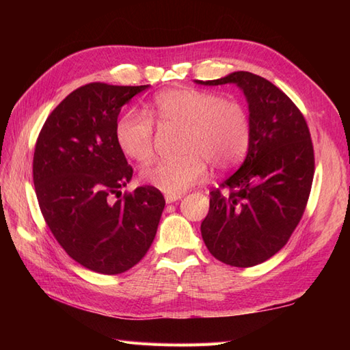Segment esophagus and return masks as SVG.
<instances>
[{
  "mask_svg": "<svg viewBox=\"0 0 350 350\" xmlns=\"http://www.w3.org/2000/svg\"><path fill=\"white\" fill-rule=\"evenodd\" d=\"M182 196L180 194H167L165 196V202L167 203H176L177 200H180Z\"/></svg>",
  "mask_w": 350,
  "mask_h": 350,
  "instance_id": "esophagus-1",
  "label": "esophagus"
}]
</instances>
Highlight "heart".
Here are the masks:
<instances>
[{
  "mask_svg": "<svg viewBox=\"0 0 350 350\" xmlns=\"http://www.w3.org/2000/svg\"><path fill=\"white\" fill-rule=\"evenodd\" d=\"M185 129L180 159L156 161L141 171V179L167 194H182L206 179L207 165L226 171L237 165L251 143V117L243 103L197 88H171L159 93L146 113L128 111L116 124L122 152L138 162L153 156L154 124Z\"/></svg>",
  "mask_w": 350,
  "mask_h": 350,
  "instance_id": "1",
  "label": "heart"
}]
</instances>
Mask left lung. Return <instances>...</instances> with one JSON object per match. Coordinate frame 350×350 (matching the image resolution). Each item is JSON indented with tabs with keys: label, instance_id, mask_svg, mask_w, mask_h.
Segmentation results:
<instances>
[{
	"label": "left lung",
	"instance_id": "8db88e82",
	"mask_svg": "<svg viewBox=\"0 0 350 350\" xmlns=\"http://www.w3.org/2000/svg\"><path fill=\"white\" fill-rule=\"evenodd\" d=\"M197 83L237 84L247 96L252 128L247 158L211 191L202 236L219 262L256 266L284 247L307 207L314 176L308 124L286 93L254 73Z\"/></svg>",
	"mask_w": 350,
	"mask_h": 350
}]
</instances>
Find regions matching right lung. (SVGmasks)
Returning <instances> with one entry per match:
<instances>
[{
  "label": "right lung",
  "mask_w": 350,
  "mask_h": 350,
  "mask_svg": "<svg viewBox=\"0 0 350 350\" xmlns=\"http://www.w3.org/2000/svg\"><path fill=\"white\" fill-rule=\"evenodd\" d=\"M146 88L79 87L48 116L36 141L33 180L44 222L69 257L99 273H122L146 256L165 206L153 187L120 191L133 170L117 144V118Z\"/></svg>",
  "instance_id": "right-lung-1"
}]
</instances>
